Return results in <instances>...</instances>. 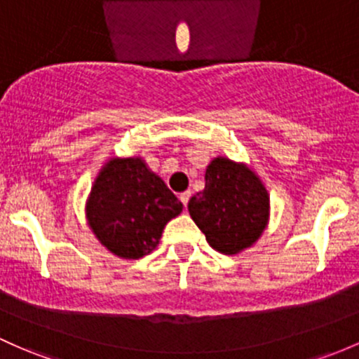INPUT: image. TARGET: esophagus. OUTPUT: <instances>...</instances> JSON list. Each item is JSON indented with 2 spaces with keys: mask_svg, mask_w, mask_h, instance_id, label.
<instances>
[{
  "mask_svg": "<svg viewBox=\"0 0 359 359\" xmlns=\"http://www.w3.org/2000/svg\"><path fill=\"white\" fill-rule=\"evenodd\" d=\"M190 196H191V191H183V194L180 195L181 203H183L184 207H187V205H188V202H190Z\"/></svg>",
  "mask_w": 359,
  "mask_h": 359,
  "instance_id": "1",
  "label": "esophagus"
}]
</instances>
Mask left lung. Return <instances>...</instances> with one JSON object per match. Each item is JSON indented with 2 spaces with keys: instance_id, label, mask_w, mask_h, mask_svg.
Returning <instances> with one entry per match:
<instances>
[{
  "instance_id": "left-lung-1",
  "label": "left lung",
  "mask_w": 359,
  "mask_h": 359,
  "mask_svg": "<svg viewBox=\"0 0 359 359\" xmlns=\"http://www.w3.org/2000/svg\"><path fill=\"white\" fill-rule=\"evenodd\" d=\"M191 219L214 250L233 255L255 243L269 221V195L245 164L215 157L205 188L188 202Z\"/></svg>"
}]
</instances>
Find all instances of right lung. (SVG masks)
Listing matches in <instances>:
<instances>
[{
	"label": "right lung",
	"instance_id": "right-lung-1",
	"mask_svg": "<svg viewBox=\"0 0 359 359\" xmlns=\"http://www.w3.org/2000/svg\"><path fill=\"white\" fill-rule=\"evenodd\" d=\"M183 203L140 157L109 161L87 200V219L97 240L114 255L140 258L152 252L164 226Z\"/></svg>",
	"mask_w": 359,
	"mask_h": 359
}]
</instances>
